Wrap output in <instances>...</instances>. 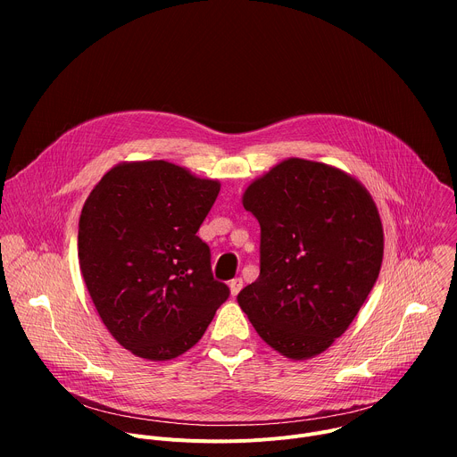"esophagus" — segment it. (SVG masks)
<instances>
[{
    "instance_id": "34e87169",
    "label": "esophagus",
    "mask_w": 457,
    "mask_h": 457,
    "mask_svg": "<svg viewBox=\"0 0 457 457\" xmlns=\"http://www.w3.org/2000/svg\"><path fill=\"white\" fill-rule=\"evenodd\" d=\"M240 289H242V280H240V278H233V280L229 282V291H231V296H237Z\"/></svg>"
}]
</instances>
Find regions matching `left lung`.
<instances>
[{"label":"left lung","instance_id":"8db88e82","mask_svg":"<svg viewBox=\"0 0 457 457\" xmlns=\"http://www.w3.org/2000/svg\"><path fill=\"white\" fill-rule=\"evenodd\" d=\"M260 224V275L237 302L289 360L328 351L356 318L383 260V226L367 187L337 166L286 159L242 195Z\"/></svg>","mask_w":457,"mask_h":457}]
</instances>
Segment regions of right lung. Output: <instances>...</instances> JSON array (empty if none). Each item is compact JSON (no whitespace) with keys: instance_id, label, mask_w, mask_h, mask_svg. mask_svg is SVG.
Wrapping results in <instances>:
<instances>
[{"instance_id":"add662e5","label":"right lung","mask_w":457,"mask_h":457,"mask_svg":"<svg viewBox=\"0 0 457 457\" xmlns=\"http://www.w3.org/2000/svg\"><path fill=\"white\" fill-rule=\"evenodd\" d=\"M219 191V180L173 162L129 161L110 168L85 201L81 275L108 333L132 354H184L228 300L197 237Z\"/></svg>"}]
</instances>
